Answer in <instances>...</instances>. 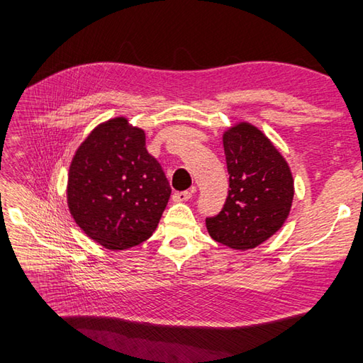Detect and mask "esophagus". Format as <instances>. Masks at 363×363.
I'll return each mask as SVG.
<instances>
[{"label": "esophagus", "mask_w": 363, "mask_h": 363, "mask_svg": "<svg viewBox=\"0 0 363 363\" xmlns=\"http://www.w3.org/2000/svg\"><path fill=\"white\" fill-rule=\"evenodd\" d=\"M191 198V191H176L173 194V201L174 203H186Z\"/></svg>", "instance_id": "34e87169"}]
</instances>
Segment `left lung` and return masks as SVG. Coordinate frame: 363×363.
Returning <instances> with one entry per match:
<instances>
[{"mask_svg": "<svg viewBox=\"0 0 363 363\" xmlns=\"http://www.w3.org/2000/svg\"><path fill=\"white\" fill-rule=\"evenodd\" d=\"M229 195L223 211L206 220L215 242L237 251L262 245L287 221L295 182L282 152L262 130L238 121L223 133Z\"/></svg>", "mask_w": 363, "mask_h": 363, "instance_id": "obj_1", "label": "left lung"}]
</instances>
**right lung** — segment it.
<instances>
[{
  "instance_id": "obj_1",
  "label": "right lung",
  "mask_w": 363,
  "mask_h": 363,
  "mask_svg": "<svg viewBox=\"0 0 363 363\" xmlns=\"http://www.w3.org/2000/svg\"><path fill=\"white\" fill-rule=\"evenodd\" d=\"M172 189L146 151L145 130L126 117L99 123L74 151L67 204L84 234L107 250L123 251L156 230Z\"/></svg>"
}]
</instances>
